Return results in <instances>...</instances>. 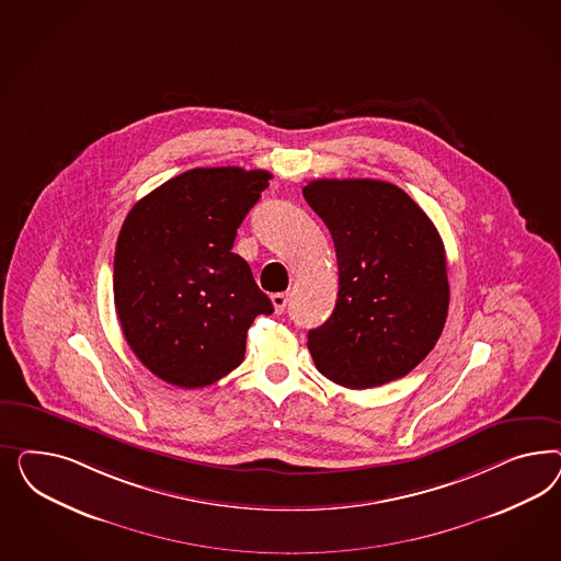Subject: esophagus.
I'll return each instance as SVG.
<instances>
[{"instance_id": "obj_1", "label": "esophagus", "mask_w": 561, "mask_h": 561, "mask_svg": "<svg viewBox=\"0 0 561 561\" xmlns=\"http://www.w3.org/2000/svg\"><path fill=\"white\" fill-rule=\"evenodd\" d=\"M288 294H284V291H282V294H273V308H275V312H277V314H282V312L286 310V306H288Z\"/></svg>"}]
</instances>
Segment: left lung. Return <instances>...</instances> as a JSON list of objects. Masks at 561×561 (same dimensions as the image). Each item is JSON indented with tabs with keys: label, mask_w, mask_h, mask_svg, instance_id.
<instances>
[{
	"label": "left lung",
	"mask_w": 561,
	"mask_h": 561,
	"mask_svg": "<svg viewBox=\"0 0 561 561\" xmlns=\"http://www.w3.org/2000/svg\"><path fill=\"white\" fill-rule=\"evenodd\" d=\"M302 193L327 224L340 267L333 314L308 331L317 370L347 389L405 376L434 350L448 314L436 226L385 181L317 179Z\"/></svg>",
	"instance_id": "1"
}]
</instances>
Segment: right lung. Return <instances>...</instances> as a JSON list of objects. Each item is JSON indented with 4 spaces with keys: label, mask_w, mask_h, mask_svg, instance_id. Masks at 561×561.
I'll list each match as a JSON object with an SVG mask.
<instances>
[{
    "label": "right lung",
    "mask_w": 561,
    "mask_h": 561,
    "mask_svg": "<svg viewBox=\"0 0 561 561\" xmlns=\"http://www.w3.org/2000/svg\"><path fill=\"white\" fill-rule=\"evenodd\" d=\"M267 170L193 169L139 199L121 226L113 291L137 359L199 389L244 359L247 331L272 300L232 253L238 226L270 187Z\"/></svg>",
    "instance_id": "add662e5"
}]
</instances>
